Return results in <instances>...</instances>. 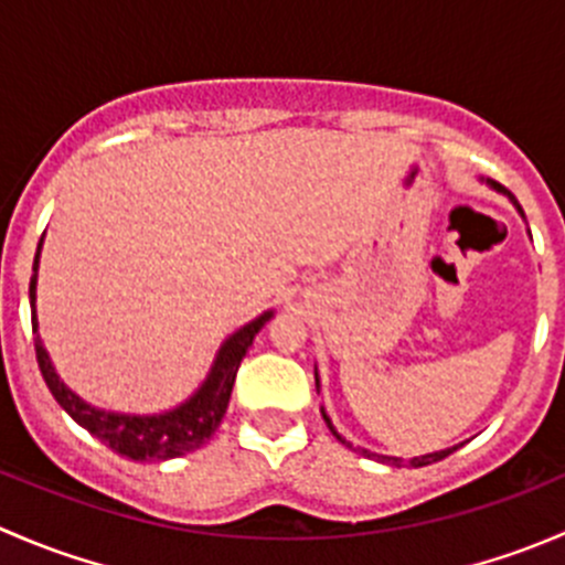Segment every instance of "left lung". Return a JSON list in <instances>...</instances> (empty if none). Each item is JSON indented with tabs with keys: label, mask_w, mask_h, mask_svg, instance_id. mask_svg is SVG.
Masks as SVG:
<instances>
[{
	"label": "left lung",
	"mask_w": 565,
	"mask_h": 565,
	"mask_svg": "<svg viewBox=\"0 0 565 565\" xmlns=\"http://www.w3.org/2000/svg\"><path fill=\"white\" fill-rule=\"evenodd\" d=\"M487 185H492L494 191L505 193V196H509L511 202H514V207L520 210V215H522V218H525V213H522V207H520V202H516V196H514V193H511V191H505V188L500 185V182H494V180H487ZM315 380H317V391H319V374H317V372H315ZM322 418H324V424H328V429L333 431V435H335V440H341V443H344V446H350V443H347L344 437H341L339 431L333 429V424H330V418H328V413H324V409H322ZM350 448H352V446H350ZM457 448H459V446H454V448H446V451L426 454V457H413V459H409V461H407V459H402V457H383V454H372V451H366V448H358V451H361V454H366L369 459L385 461V465H396V467H402V465H409V467H426V465H431V461H440V459H446L448 454H454V451H457Z\"/></svg>",
	"instance_id": "left-lung-1"
}]
</instances>
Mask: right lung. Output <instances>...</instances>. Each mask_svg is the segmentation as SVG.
<instances>
[{
	"label": "right lung",
	"mask_w": 565,
	"mask_h": 565,
	"mask_svg": "<svg viewBox=\"0 0 565 565\" xmlns=\"http://www.w3.org/2000/svg\"><path fill=\"white\" fill-rule=\"evenodd\" d=\"M40 246H43V237H40L38 243L35 265H32V281H30L32 333H38L35 289H38ZM270 317L273 311H265L262 317L250 319L248 324H243L237 333H232L230 339L221 344L218 355H215L213 366H210L207 380L199 385V391L193 393L188 402H182L180 407L169 409V413H158V415H125V413H108V409L93 407V404L84 402L82 396H76V393L62 383L60 374L54 372V363H51L40 335H35V355H38L40 374H43L51 396L60 402V407L65 409L78 426H84L89 435L104 440L114 454H119V457L136 459V461H147V459L163 461V459L182 457V454L188 451H196L199 446H204V443L213 437V431L221 426V418H224L226 407H230L232 385H235L241 361L246 358L248 347L254 344V335L265 328V322Z\"/></svg>",
	"instance_id": "right-lung-1"
}]
</instances>
